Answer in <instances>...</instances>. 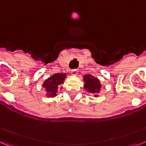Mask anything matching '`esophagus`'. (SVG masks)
I'll return each mask as SVG.
<instances>
[{
	"label": "esophagus",
	"instance_id": "obj_1",
	"mask_svg": "<svg viewBox=\"0 0 146 146\" xmlns=\"http://www.w3.org/2000/svg\"><path fill=\"white\" fill-rule=\"evenodd\" d=\"M78 69H72V71H71V74H72V75H77L78 74Z\"/></svg>",
	"mask_w": 146,
	"mask_h": 146
}]
</instances>
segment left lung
<instances>
[{
  "mask_svg": "<svg viewBox=\"0 0 146 146\" xmlns=\"http://www.w3.org/2000/svg\"><path fill=\"white\" fill-rule=\"evenodd\" d=\"M84 89H86L88 92L96 94L100 91V81L97 78L91 76L90 74H86L84 76ZM94 96H97L94 94Z\"/></svg>",
  "mask_w": 146,
  "mask_h": 146,
  "instance_id": "1",
  "label": "left lung"
}]
</instances>
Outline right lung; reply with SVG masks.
I'll return each instance as SVG.
<instances>
[{"mask_svg":"<svg viewBox=\"0 0 146 146\" xmlns=\"http://www.w3.org/2000/svg\"><path fill=\"white\" fill-rule=\"evenodd\" d=\"M65 78L66 74H55L44 82L42 87L46 88L48 97H55L57 95L58 88L62 84L64 83Z\"/></svg>","mask_w":146,"mask_h":146,"instance_id":"1","label":"right lung"}]
</instances>
